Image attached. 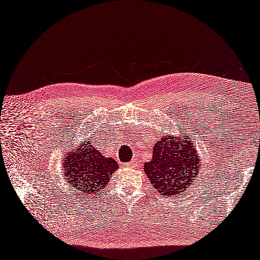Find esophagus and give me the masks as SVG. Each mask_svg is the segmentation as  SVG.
Masks as SVG:
<instances>
[{"instance_id":"esophagus-1","label":"esophagus","mask_w":260,"mask_h":260,"mask_svg":"<svg viewBox=\"0 0 260 260\" xmlns=\"http://www.w3.org/2000/svg\"><path fill=\"white\" fill-rule=\"evenodd\" d=\"M126 166L127 167H137L138 166V161L136 160V159H134V160L126 162Z\"/></svg>"}]
</instances>
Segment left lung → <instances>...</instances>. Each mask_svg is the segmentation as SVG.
Wrapping results in <instances>:
<instances>
[{
  "label": "left lung",
  "instance_id": "8db88e82",
  "mask_svg": "<svg viewBox=\"0 0 260 260\" xmlns=\"http://www.w3.org/2000/svg\"><path fill=\"white\" fill-rule=\"evenodd\" d=\"M200 162L190 136L182 133L177 139L166 135L154 144L152 159L144 164V171L155 190L171 197L189 188L200 174Z\"/></svg>",
  "mask_w": 260,
  "mask_h": 260
}]
</instances>
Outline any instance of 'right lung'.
Segmentation results:
<instances>
[{
  "label": "right lung",
  "instance_id": "right-lung-1",
  "mask_svg": "<svg viewBox=\"0 0 260 260\" xmlns=\"http://www.w3.org/2000/svg\"><path fill=\"white\" fill-rule=\"evenodd\" d=\"M90 143L88 139L77 147H70L62 158L66 182L70 183L72 189L88 198L105 188L110 175L118 170L116 160L105 157Z\"/></svg>",
  "mask_w": 260,
  "mask_h": 260
}]
</instances>
